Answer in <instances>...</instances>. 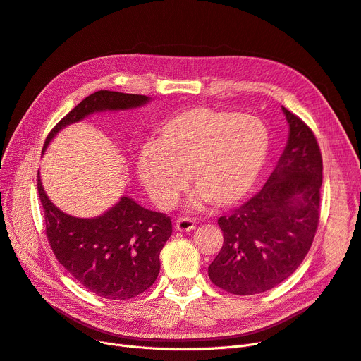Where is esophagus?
Listing matches in <instances>:
<instances>
[{"label":"esophagus","instance_id":"obj_1","mask_svg":"<svg viewBox=\"0 0 361 361\" xmlns=\"http://www.w3.org/2000/svg\"><path fill=\"white\" fill-rule=\"evenodd\" d=\"M196 228V223L192 219H178L176 223V229L178 232H190Z\"/></svg>","mask_w":361,"mask_h":361}]
</instances>
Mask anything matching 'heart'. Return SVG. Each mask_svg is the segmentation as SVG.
I'll return each mask as SVG.
<instances>
[{"instance_id":"b5f03b06","label":"heart","mask_w":361,"mask_h":361,"mask_svg":"<svg viewBox=\"0 0 361 361\" xmlns=\"http://www.w3.org/2000/svg\"><path fill=\"white\" fill-rule=\"evenodd\" d=\"M260 118L235 111L192 109L168 118L156 144L141 147L137 172L153 204L171 208L189 181L193 208H232L255 189L269 154Z\"/></svg>"}]
</instances>
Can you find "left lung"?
I'll list each match as a JSON object with an SVG mask.
<instances>
[{"label":"left lung","instance_id":"1","mask_svg":"<svg viewBox=\"0 0 361 361\" xmlns=\"http://www.w3.org/2000/svg\"><path fill=\"white\" fill-rule=\"evenodd\" d=\"M287 145L263 189L219 219L223 247L209 264L211 281L250 296L281 284L312 245L319 220L323 159L312 130L283 106Z\"/></svg>","mask_w":361,"mask_h":361}]
</instances>
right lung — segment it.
<instances>
[{
    "label": "right lung",
    "instance_id": "1",
    "mask_svg": "<svg viewBox=\"0 0 361 361\" xmlns=\"http://www.w3.org/2000/svg\"><path fill=\"white\" fill-rule=\"evenodd\" d=\"M145 95L98 90L85 98L50 130L43 153L61 129L93 113L142 106ZM38 196L44 209L46 235L56 259L77 281L95 295L126 300L152 287L160 271L159 255L172 233L171 219L123 195L104 214L80 219L53 204L38 171Z\"/></svg>",
    "mask_w": 361,
    "mask_h": 361
}]
</instances>
